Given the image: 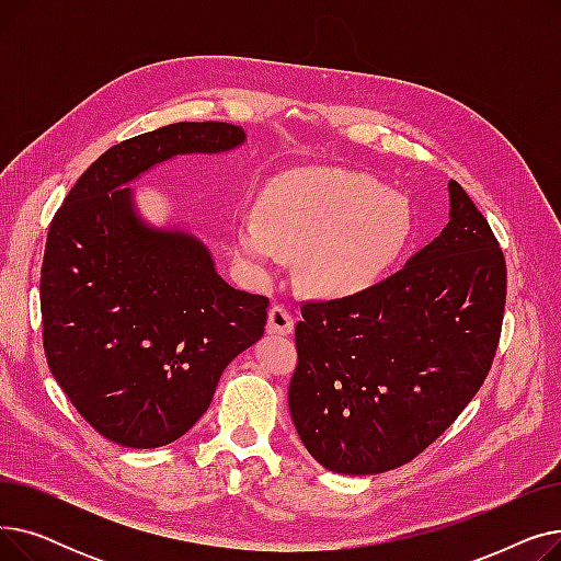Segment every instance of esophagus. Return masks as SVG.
I'll use <instances>...</instances> for the list:
<instances>
[{"label":"esophagus","mask_w":561,"mask_h":561,"mask_svg":"<svg viewBox=\"0 0 561 561\" xmlns=\"http://www.w3.org/2000/svg\"><path fill=\"white\" fill-rule=\"evenodd\" d=\"M293 328H296V320H293L290 311L284 305L271 307V311H268V332L271 334L286 336L293 332Z\"/></svg>","instance_id":"obj_1"}]
</instances>
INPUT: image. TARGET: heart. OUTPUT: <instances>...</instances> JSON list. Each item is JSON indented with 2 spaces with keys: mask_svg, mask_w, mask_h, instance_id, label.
<instances>
[{
  "mask_svg": "<svg viewBox=\"0 0 561 561\" xmlns=\"http://www.w3.org/2000/svg\"><path fill=\"white\" fill-rule=\"evenodd\" d=\"M414 218L404 195L350 170H288L263 186L256 218L236 222V248L259 275L302 254L307 286L347 296L377 282L402 254Z\"/></svg>",
  "mask_w": 561,
  "mask_h": 561,
  "instance_id": "heart-1",
  "label": "heart"
}]
</instances>
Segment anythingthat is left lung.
<instances>
[{"mask_svg":"<svg viewBox=\"0 0 561 561\" xmlns=\"http://www.w3.org/2000/svg\"><path fill=\"white\" fill-rule=\"evenodd\" d=\"M448 188V227L398 273L300 307L290 419L334 473L375 476L419 457L491 370L507 263L473 199Z\"/></svg>","mask_w":561,"mask_h":561,"instance_id":"8db88e82","label":"left lung"}]
</instances>
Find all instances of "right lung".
Returning a JSON list of instances; mask_svg holds the SVG:
<instances>
[{
	"label": "right lung",
	"instance_id": "add662e5",
	"mask_svg": "<svg viewBox=\"0 0 561 561\" xmlns=\"http://www.w3.org/2000/svg\"><path fill=\"white\" fill-rule=\"evenodd\" d=\"M245 131L176 123L123 140L56 211L41 271L47 366L85 423L159 448L209 409L222 370L263 336L268 298L229 286L195 236L147 227L131 180L176 154H218Z\"/></svg>",
	"mask_w": 561,
	"mask_h": 561
}]
</instances>
